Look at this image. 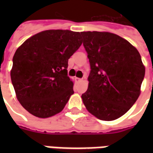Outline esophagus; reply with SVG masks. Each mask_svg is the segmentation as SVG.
Listing matches in <instances>:
<instances>
[{"instance_id": "1", "label": "esophagus", "mask_w": 153, "mask_h": 153, "mask_svg": "<svg viewBox=\"0 0 153 153\" xmlns=\"http://www.w3.org/2000/svg\"><path fill=\"white\" fill-rule=\"evenodd\" d=\"M77 80H78V81H79V82H80V81H82V79H79V78H77Z\"/></svg>"}]
</instances>
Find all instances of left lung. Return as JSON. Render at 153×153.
<instances>
[{
    "instance_id": "1",
    "label": "left lung",
    "mask_w": 153,
    "mask_h": 153,
    "mask_svg": "<svg viewBox=\"0 0 153 153\" xmlns=\"http://www.w3.org/2000/svg\"><path fill=\"white\" fill-rule=\"evenodd\" d=\"M91 65L86 109L102 121H114L133 106L140 94L145 68L139 51L126 39L106 32H82Z\"/></svg>"
}]
</instances>
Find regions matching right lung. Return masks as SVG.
Listing matches in <instances>:
<instances>
[{
  "instance_id": "obj_1",
  "label": "right lung",
  "mask_w": 153,
  "mask_h": 153,
  "mask_svg": "<svg viewBox=\"0 0 153 153\" xmlns=\"http://www.w3.org/2000/svg\"><path fill=\"white\" fill-rule=\"evenodd\" d=\"M81 35L47 30L30 37L16 51L11 80L18 101L30 114L47 118L63 109L74 94L68 59L81 46Z\"/></svg>"
}]
</instances>
